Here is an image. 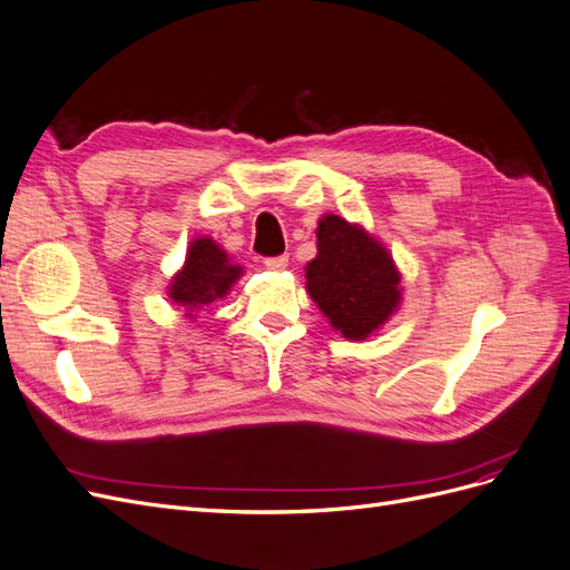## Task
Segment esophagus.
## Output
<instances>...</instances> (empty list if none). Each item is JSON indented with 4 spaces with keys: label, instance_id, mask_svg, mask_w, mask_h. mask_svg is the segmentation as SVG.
<instances>
[{
    "label": "esophagus",
    "instance_id": "esophagus-1",
    "mask_svg": "<svg viewBox=\"0 0 570 570\" xmlns=\"http://www.w3.org/2000/svg\"><path fill=\"white\" fill-rule=\"evenodd\" d=\"M264 266L268 271H283L287 266V254H281V256H268L264 258Z\"/></svg>",
    "mask_w": 570,
    "mask_h": 570
}]
</instances>
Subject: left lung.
Instances as JSON below:
<instances>
[{
  "label": "left lung",
  "instance_id": "obj_1",
  "mask_svg": "<svg viewBox=\"0 0 570 570\" xmlns=\"http://www.w3.org/2000/svg\"><path fill=\"white\" fill-rule=\"evenodd\" d=\"M316 258L306 264V292L347 340H366L402 302V275L390 252L356 223L325 214Z\"/></svg>",
  "mask_w": 570,
  "mask_h": 570
}]
</instances>
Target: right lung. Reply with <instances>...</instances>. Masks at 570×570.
<instances>
[{
  "label": "right lung",
  "instance_id": "obj_1",
  "mask_svg": "<svg viewBox=\"0 0 570 570\" xmlns=\"http://www.w3.org/2000/svg\"><path fill=\"white\" fill-rule=\"evenodd\" d=\"M239 275H243V266L230 264L226 249H220L212 237H197L189 243L185 266L170 281L168 297L178 306H185L187 312H197L226 297Z\"/></svg>",
  "mask_w": 570,
  "mask_h": 570
}]
</instances>
